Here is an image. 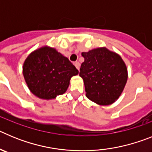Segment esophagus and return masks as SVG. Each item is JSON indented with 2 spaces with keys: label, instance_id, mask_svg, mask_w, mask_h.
<instances>
[{
  "label": "esophagus",
  "instance_id": "obj_1",
  "mask_svg": "<svg viewBox=\"0 0 152 152\" xmlns=\"http://www.w3.org/2000/svg\"><path fill=\"white\" fill-rule=\"evenodd\" d=\"M75 66L76 67V68H77V70H79V68H80V63H79L78 61H75Z\"/></svg>",
  "mask_w": 152,
  "mask_h": 152
}]
</instances>
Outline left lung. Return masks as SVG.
<instances>
[{"instance_id": "8db88e82", "label": "left lung", "mask_w": 152, "mask_h": 152, "mask_svg": "<svg viewBox=\"0 0 152 152\" xmlns=\"http://www.w3.org/2000/svg\"><path fill=\"white\" fill-rule=\"evenodd\" d=\"M84 61L79 75L84 80L86 96L99 105H110L120 96L128 78L122 58L107 48L82 52Z\"/></svg>"}]
</instances>
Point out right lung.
<instances>
[{
  "instance_id": "obj_1",
  "label": "right lung",
  "mask_w": 152,
  "mask_h": 152,
  "mask_svg": "<svg viewBox=\"0 0 152 152\" xmlns=\"http://www.w3.org/2000/svg\"><path fill=\"white\" fill-rule=\"evenodd\" d=\"M23 73L33 94L50 100L67 91L71 77L77 75L78 71L68 58L55 49L44 46L28 56Z\"/></svg>"
}]
</instances>
